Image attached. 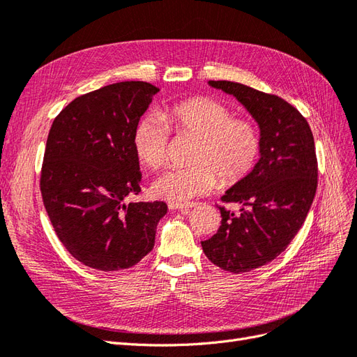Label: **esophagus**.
<instances>
[{
	"instance_id": "obj_1",
	"label": "esophagus",
	"mask_w": 357,
	"mask_h": 357,
	"mask_svg": "<svg viewBox=\"0 0 357 357\" xmlns=\"http://www.w3.org/2000/svg\"><path fill=\"white\" fill-rule=\"evenodd\" d=\"M192 206H196V203H169L170 211H188Z\"/></svg>"
}]
</instances>
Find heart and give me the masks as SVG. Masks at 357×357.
Here are the masks:
<instances>
[{"label": "heart", "instance_id": "b5f03b06", "mask_svg": "<svg viewBox=\"0 0 357 357\" xmlns=\"http://www.w3.org/2000/svg\"><path fill=\"white\" fill-rule=\"evenodd\" d=\"M170 130L179 136H195V165L172 167L155 179L152 191L160 199L185 203L217 187L245 179L256 167L261 137L252 122L233 118L231 110L208 97L176 101L142 118L135 130V148L142 162L158 167L167 160Z\"/></svg>", "mask_w": 357, "mask_h": 357}]
</instances>
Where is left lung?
Returning <instances> with one entry per match:
<instances>
[{
  "label": "left lung",
  "mask_w": 357,
  "mask_h": 357,
  "mask_svg": "<svg viewBox=\"0 0 357 357\" xmlns=\"http://www.w3.org/2000/svg\"><path fill=\"white\" fill-rule=\"evenodd\" d=\"M209 85L236 97L260 128L256 167L221 197L241 205L239 212L218 206L221 226L202 241L215 266L248 272L278 257L308 215L319 172L314 137L307 119L281 97L229 80H209Z\"/></svg>",
  "instance_id": "8db88e82"
}]
</instances>
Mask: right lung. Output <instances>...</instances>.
<instances>
[{
	"mask_svg": "<svg viewBox=\"0 0 357 357\" xmlns=\"http://www.w3.org/2000/svg\"><path fill=\"white\" fill-rule=\"evenodd\" d=\"M158 88L118 82L80 96L50 127L40 190L58 239L85 266L121 271L154 248L165 202H130L142 173L135 130Z\"/></svg>",
	"mask_w": 357,
	"mask_h": 357,
	"instance_id": "obj_1",
	"label": "right lung"
}]
</instances>
